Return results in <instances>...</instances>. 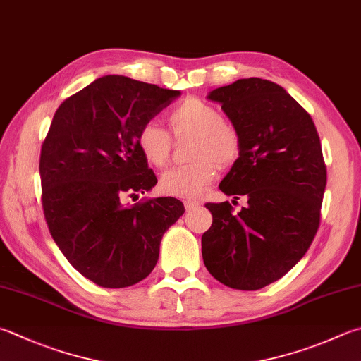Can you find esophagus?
<instances>
[{
  "mask_svg": "<svg viewBox=\"0 0 361 361\" xmlns=\"http://www.w3.org/2000/svg\"><path fill=\"white\" fill-rule=\"evenodd\" d=\"M200 204L201 202L198 200H185V201H183V206H185L187 210H193V209L198 207Z\"/></svg>",
  "mask_w": 361,
  "mask_h": 361,
  "instance_id": "1",
  "label": "esophagus"
}]
</instances>
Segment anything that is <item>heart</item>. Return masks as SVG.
<instances>
[{
    "label": "heart",
    "instance_id": "obj_1",
    "mask_svg": "<svg viewBox=\"0 0 361 361\" xmlns=\"http://www.w3.org/2000/svg\"><path fill=\"white\" fill-rule=\"evenodd\" d=\"M176 138L192 137L187 165L166 169L160 178L163 193L195 198L215 179L219 165H231L240 154V135L214 105L187 97L168 113ZM137 146L145 160L155 168L166 165L171 154V135L155 121H147L137 133Z\"/></svg>",
    "mask_w": 361,
    "mask_h": 361
}]
</instances>
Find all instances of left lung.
<instances>
[{
    "label": "left lung",
    "instance_id": "obj_1",
    "mask_svg": "<svg viewBox=\"0 0 361 361\" xmlns=\"http://www.w3.org/2000/svg\"><path fill=\"white\" fill-rule=\"evenodd\" d=\"M207 97L240 135L220 190L247 206L235 214L228 201L206 204L214 220L202 259L224 286L257 290L286 275L317 233L327 183L321 140L308 111L274 81L242 78Z\"/></svg>",
    "mask_w": 361,
    "mask_h": 361
}]
</instances>
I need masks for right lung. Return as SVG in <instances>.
I'll list each match as a JSON object with an SVG mask.
<instances>
[{
	"label": "right lung",
	"instance_id": "obj_1",
	"mask_svg": "<svg viewBox=\"0 0 361 361\" xmlns=\"http://www.w3.org/2000/svg\"><path fill=\"white\" fill-rule=\"evenodd\" d=\"M178 96L106 75L59 105L42 142L47 226L72 267L102 288L145 280L157 264L165 231L185 212L171 196L124 204L157 183L137 133Z\"/></svg>",
	"mask_w": 361,
	"mask_h": 361
}]
</instances>
